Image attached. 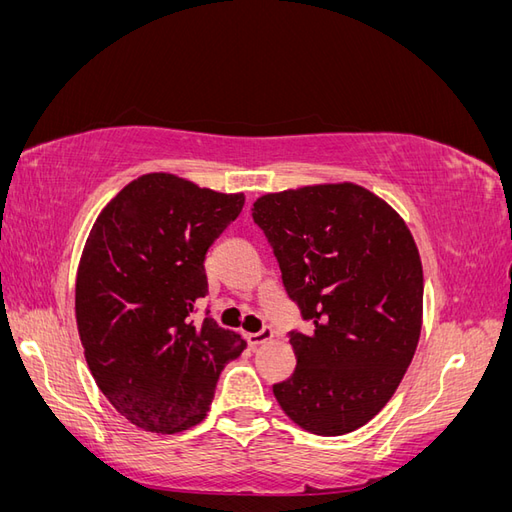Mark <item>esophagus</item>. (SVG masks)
Instances as JSON below:
<instances>
[{"label": "esophagus", "instance_id": "34e87169", "mask_svg": "<svg viewBox=\"0 0 512 512\" xmlns=\"http://www.w3.org/2000/svg\"><path fill=\"white\" fill-rule=\"evenodd\" d=\"M245 339H247V344H250L252 348H256V346H260V344L269 342V339H273V329H271V327H265V329L258 331V333H247Z\"/></svg>", "mask_w": 512, "mask_h": 512}]
</instances>
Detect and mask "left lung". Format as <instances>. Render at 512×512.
<instances>
[{
	"instance_id": "8db88e82",
	"label": "left lung",
	"mask_w": 512,
	"mask_h": 512,
	"mask_svg": "<svg viewBox=\"0 0 512 512\" xmlns=\"http://www.w3.org/2000/svg\"><path fill=\"white\" fill-rule=\"evenodd\" d=\"M254 222L309 333H290L294 374L273 384L290 421L316 436L369 423L404 378L423 327V265L404 218L350 181L256 198Z\"/></svg>"
}]
</instances>
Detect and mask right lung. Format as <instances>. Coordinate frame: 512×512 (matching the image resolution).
I'll use <instances>...</instances> for the list:
<instances>
[{"mask_svg":"<svg viewBox=\"0 0 512 512\" xmlns=\"http://www.w3.org/2000/svg\"><path fill=\"white\" fill-rule=\"evenodd\" d=\"M245 196L170 173L130 181L85 241L74 314L91 376L136 427L179 433L209 412L224 365L243 352L235 331L192 320L207 294L205 254Z\"/></svg>","mask_w":512,"mask_h":512,"instance_id":"obj_1","label":"right lung"}]
</instances>
